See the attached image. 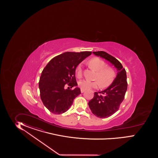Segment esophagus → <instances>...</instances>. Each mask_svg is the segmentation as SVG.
<instances>
[{
	"mask_svg": "<svg viewBox=\"0 0 158 158\" xmlns=\"http://www.w3.org/2000/svg\"><path fill=\"white\" fill-rule=\"evenodd\" d=\"M85 90H83V89H81V93H84V92H85Z\"/></svg>",
	"mask_w": 158,
	"mask_h": 158,
	"instance_id": "1",
	"label": "esophagus"
}]
</instances>
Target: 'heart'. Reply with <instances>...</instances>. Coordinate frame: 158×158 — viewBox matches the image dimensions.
Wrapping results in <instances>:
<instances>
[{"label": "heart", "instance_id": "b5f03b06", "mask_svg": "<svg viewBox=\"0 0 158 158\" xmlns=\"http://www.w3.org/2000/svg\"><path fill=\"white\" fill-rule=\"evenodd\" d=\"M89 66L96 72L95 81H81L78 83V86L83 90H87L96 89L100 85L105 88L110 86L115 79L116 72L112 67H106V62L98 57L92 58L88 61ZM76 74L78 78H81L82 71L81 65H78L76 68Z\"/></svg>", "mask_w": 158, "mask_h": 158}]
</instances>
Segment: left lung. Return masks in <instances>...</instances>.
I'll return each instance as SVG.
<instances>
[{
	"instance_id": "1",
	"label": "left lung",
	"mask_w": 158,
	"mask_h": 158,
	"mask_svg": "<svg viewBox=\"0 0 158 158\" xmlns=\"http://www.w3.org/2000/svg\"><path fill=\"white\" fill-rule=\"evenodd\" d=\"M113 64L118 70L112 83L103 91L95 92L88 104L92 113L98 118H105L113 115L119 108L127 89L126 71L122 64L115 57L105 52H93Z\"/></svg>"
}]
</instances>
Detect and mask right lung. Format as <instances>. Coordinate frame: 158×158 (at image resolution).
Segmentation results:
<instances>
[{"label":"right lung","instance_id":"1","mask_svg":"<svg viewBox=\"0 0 158 158\" xmlns=\"http://www.w3.org/2000/svg\"><path fill=\"white\" fill-rule=\"evenodd\" d=\"M91 52H65L52 58L43 69L39 82L40 95L44 105L54 114L68 110L81 92L77 86V67ZM69 87L66 89V87Z\"/></svg>","mask_w":158,"mask_h":158}]
</instances>
